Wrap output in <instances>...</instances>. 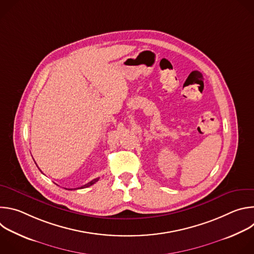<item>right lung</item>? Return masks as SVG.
Masks as SVG:
<instances>
[{
    "label": "right lung",
    "instance_id": "add662e5",
    "mask_svg": "<svg viewBox=\"0 0 254 254\" xmlns=\"http://www.w3.org/2000/svg\"><path fill=\"white\" fill-rule=\"evenodd\" d=\"M99 180V178H96V179H94V180H92V181H90V182H88L87 184H85V185H83V186H81V187H78V188H75V189H83V188H87V187H89V186H91V185H93L94 183H96L97 181ZM68 190H70V189H68ZM72 190V189H71Z\"/></svg>",
    "mask_w": 254,
    "mask_h": 254
}]
</instances>
